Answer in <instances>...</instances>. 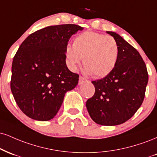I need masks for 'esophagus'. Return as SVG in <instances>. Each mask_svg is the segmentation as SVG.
<instances>
[{
	"mask_svg": "<svg viewBox=\"0 0 157 157\" xmlns=\"http://www.w3.org/2000/svg\"><path fill=\"white\" fill-rule=\"evenodd\" d=\"M87 81H88V80H87L86 78H84L83 77L80 76V78H79V85L82 84V83H83V82H87Z\"/></svg>",
	"mask_w": 157,
	"mask_h": 157,
	"instance_id": "obj_1",
	"label": "esophagus"
}]
</instances>
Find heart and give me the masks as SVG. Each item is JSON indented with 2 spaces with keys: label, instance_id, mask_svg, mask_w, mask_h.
<instances>
[{
  "label": "heart",
  "instance_id": "1",
  "mask_svg": "<svg viewBox=\"0 0 157 157\" xmlns=\"http://www.w3.org/2000/svg\"><path fill=\"white\" fill-rule=\"evenodd\" d=\"M119 48L114 38L102 33L86 31L74 39L73 47L67 46L66 56L70 68L75 71L81 59L88 73L94 77L108 75L116 67Z\"/></svg>",
  "mask_w": 157,
  "mask_h": 157
}]
</instances>
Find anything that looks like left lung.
I'll list each match as a JSON object with an SVG mask.
<instances>
[{
    "instance_id": "left-lung-1",
    "label": "left lung",
    "mask_w": 157,
    "mask_h": 157,
    "mask_svg": "<svg viewBox=\"0 0 157 157\" xmlns=\"http://www.w3.org/2000/svg\"><path fill=\"white\" fill-rule=\"evenodd\" d=\"M107 33L118 44V61L108 75L92 81L95 93L87 100L86 107L94 122L116 126L131 118L141 106L148 74L138 51L115 32Z\"/></svg>"
}]
</instances>
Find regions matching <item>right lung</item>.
Returning a JSON list of instances; mask_svg holds the SVG:
<instances>
[{"instance_id":"right-lung-1","label":"right lung","mask_w":157,"mask_h":157,"mask_svg":"<svg viewBox=\"0 0 157 157\" xmlns=\"http://www.w3.org/2000/svg\"><path fill=\"white\" fill-rule=\"evenodd\" d=\"M83 28L75 24L46 27L31 33L13 58L11 90L17 105L32 119L53 118L66 92L75 88L79 75L66 64L70 37Z\"/></svg>"}]
</instances>
